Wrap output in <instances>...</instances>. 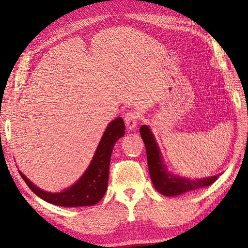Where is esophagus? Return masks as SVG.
I'll return each instance as SVG.
<instances>
[{"instance_id": "obj_1", "label": "esophagus", "mask_w": 248, "mask_h": 248, "mask_svg": "<svg viewBox=\"0 0 248 248\" xmlns=\"http://www.w3.org/2000/svg\"><path fill=\"white\" fill-rule=\"evenodd\" d=\"M140 119V115L138 111H129L124 115V123L129 130H133L137 128Z\"/></svg>"}]
</instances>
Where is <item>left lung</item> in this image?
<instances>
[{
	"mask_svg": "<svg viewBox=\"0 0 248 248\" xmlns=\"http://www.w3.org/2000/svg\"><path fill=\"white\" fill-rule=\"evenodd\" d=\"M140 134L145 144L147 165L150 170L152 182L157 191L166 196H175L196 188L208 186L218 179L219 174L209 178L190 180L186 178H179L170 174L166 170V166L163 164V158L159 153V148L147 125H141Z\"/></svg>",
	"mask_w": 248,
	"mask_h": 248,
	"instance_id": "1",
	"label": "left lung"
}]
</instances>
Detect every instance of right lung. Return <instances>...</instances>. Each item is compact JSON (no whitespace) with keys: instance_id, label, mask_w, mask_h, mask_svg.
<instances>
[{"instance_id":"1","label":"right lung","mask_w":248,"mask_h":248,"mask_svg":"<svg viewBox=\"0 0 248 248\" xmlns=\"http://www.w3.org/2000/svg\"><path fill=\"white\" fill-rule=\"evenodd\" d=\"M124 123L120 117L111 121L103 134L101 142L98 144L97 150L87 171L78 180L77 183H75L73 186L67 188L64 192L48 193L40 190L19 171L21 178L25 180L27 186L31 188L34 194L51 204L62 207L95 205L106 193L112 148H114L117 140H119L124 134Z\"/></svg>"}]
</instances>
